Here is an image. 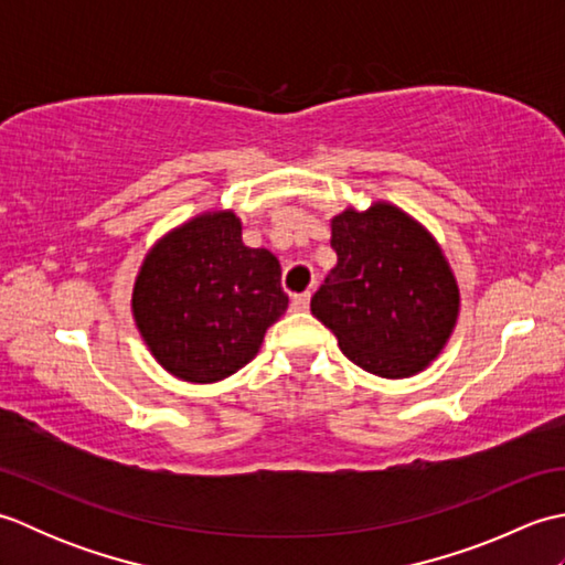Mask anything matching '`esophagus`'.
Wrapping results in <instances>:
<instances>
[{"label": "esophagus", "instance_id": "34e87169", "mask_svg": "<svg viewBox=\"0 0 565 565\" xmlns=\"http://www.w3.org/2000/svg\"><path fill=\"white\" fill-rule=\"evenodd\" d=\"M308 306H310V291L296 294L291 298V310H296V313H303V310H308Z\"/></svg>", "mask_w": 565, "mask_h": 565}]
</instances>
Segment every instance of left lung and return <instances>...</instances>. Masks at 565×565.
<instances>
[{"instance_id":"obj_1","label":"left lung","mask_w":565,"mask_h":565,"mask_svg":"<svg viewBox=\"0 0 565 565\" xmlns=\"http://www.w3.org/2000/svg\"><path fill=\"white\" fill-rule=\"evenodd\" d=\"M338 264L310 310L344 356L381 379L427 369L459 318V286L437 239L386 201L330 221Z\"/></svg>"}]
</instances>
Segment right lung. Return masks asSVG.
Here are the masks:
<instances>
[{
  "instance_id": "right-lung-1",
  "label": "right lung",
  "mask_w": 565,
  "mask_h": 565,
  "mask_svg": "<svg viewBox=\"0 0 565 565\" xmlns=\"http://www.w3.org/2000/svg\"><path fill=\"white\" fill-rule=\"evenodd\" d=\"M130 306L162 369L189 383H215L255 359L289 296L279 259L243 243L237 215L206 211L152 245Z\"/></svg>"
}]
</instances>
